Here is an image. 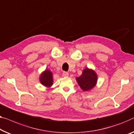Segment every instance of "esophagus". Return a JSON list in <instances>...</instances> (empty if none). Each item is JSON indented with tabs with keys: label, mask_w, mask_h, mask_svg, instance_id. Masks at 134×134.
<instances>
[{
	"label": "esophagus",
	"mask_w": 134,
	"mask_h": 134,
	"mask_svg": "<svg viewBox=\"0 0 134 134\" xmlns=\"http://www.w3.org/2000/svg\"><path fill=\"white\" fill-rule=\"evenodd\" d=\"M68 76H69V73L66 72V71H64V72L63 73V76L67 77Z\"/></svg>",
	"instance_id": "esophagus-1"
}]
</instances>
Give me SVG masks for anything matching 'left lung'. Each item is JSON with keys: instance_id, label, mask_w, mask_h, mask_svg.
<instances>
[{"instance_id": "1", "label": "left lung", "mask_w": 134, "mask_h": 134, "mask_svg": "<svg viewBox=\"0 0 134 134\" xmlns=\"http://www.w3.org/2000/svg\"><path fill=\"white\" fill-rule=\"evenodd\" d=\"M76 81L81 88L84 91L92 90L97 84V75L94 70L85 68L79 77H77Z\"/></svg>"}]
</instances>
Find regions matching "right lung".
<instances>
[{
  "mask_svg": "<svg viewBox=\"0 0 134 134\" xmlns=\"http://www.w3.org/2000/svg\"><path fill=\"white\" fill-rule=\"evenodd\" d=\"M53 74L49 70L46 69L40 76V82L44 86L50 88L53 85Z\"/></svg>",
  "mask_w": 134,
  "mask_h": 134,
  "instance_id": "obj_1",
  "label": "right lung"
}]
</instances>
